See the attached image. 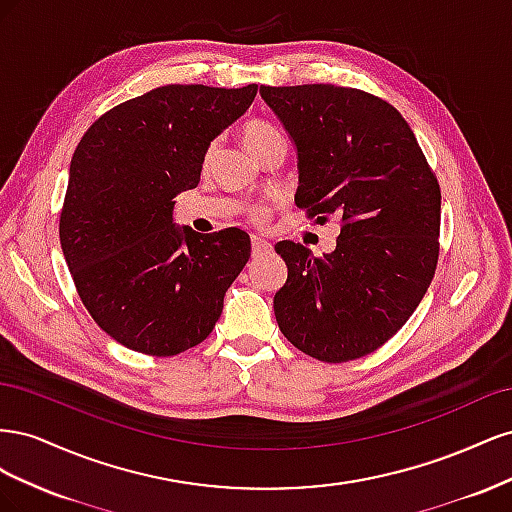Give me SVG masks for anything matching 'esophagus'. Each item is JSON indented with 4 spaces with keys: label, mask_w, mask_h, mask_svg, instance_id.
I'll return each instance as SVG.
<instances>
[{
    "label": "esophagus",
    "mask_w": 512,
    "mask_h": 512,
    "mask_svg": "<svg viewBox=\"0 0 512 512\" xmlns=\"http://www.w3.org/2000/svg\"><path fill=\"white\" fill-rule=\"evenodd\" d=\"M267 250H271V243L258 235H252V252L258 254V252H267Z\"/></svg>",
    "instance_id": "34e87169"
}]
</instances>
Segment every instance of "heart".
Instances as JSON below:
<instances>
[{
    "label": "heart",
    "instance_id": "b5f03b06",
    "mask_svg": "<svg viewBox=\"0 0 512 512\" xmlns=\"http://www.w3.org/2000/svg\"><path fill=\"white\" fill-rule=\"evenodd\" d=\"M241 138H243L245 147L250 149V151L254 153V156H258V153L265 151L269 145L280 143V141H282V134H280V130H277L275 126H271V123H267V121L250 119V121L243 123ZM209 156H211V149L207 151V160H209ZM265 213H267L265 209L256 207V209H254V218L260 220Z\"/></svg>",
    "mask_w": 512,
    "mask_h": 512
}]
</instances>
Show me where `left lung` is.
<instances>
[{
	"label": "left lung",
	"instance_id": "1",
	"mask_svg": "<svg viewBox=\"0 0 512 512\" xmlns=\"http://www.w3.org/2000/svg\"><path fill=\"white\" fill-rule=\"evenodd\" d=\"M260 96L297 147L294 203L309 218L342 220L335 250L294 241L275 292L280 331L301 352L344 363L404 327L438 265L440 185L395 106L337 85L265 87Z\"/></svg>",
	"mask_w": 512,
	"mask_h": 512
}]
</instances>
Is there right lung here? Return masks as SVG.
Listing matches in <instances>:
<instances>
[{"mask_svg":"<svg viewBox=\"0 0 512 512\" xmlns=\"http://www.w3.org/2000/svg\"><path fill=\"white\" fill-rule=\"evenodd\" d=\"M258 85H164L123 102L81 138L59 241L79 297L115 342L151 356L198 346L250 260V235L175 226V196L200 181L215 136Z\"/></svg>","mask_w":512,"mask_h":512,"instance_id":"obj_1","label":"right lung"}]
</instances>
